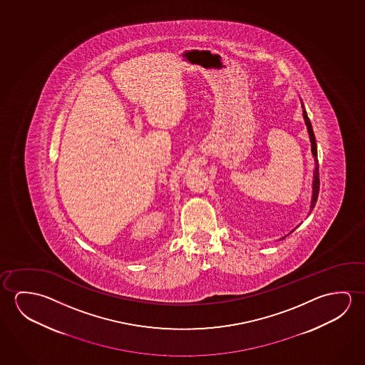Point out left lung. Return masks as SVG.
<instances>
[{"label":"left lung","mask_w":365,"mask_h":365,"mask_svg":"<svg viewBox=\"0 0 365 365\" xmlns=\"http://www.w3.org/2000/svg\"><path fill=\"white\" fill-rule=\"evenodd\" d=\"M302 108H303V118H304V123H306L307 130H308V135H309V140H311V150H312V156L313 158H314V170H313L312 182V200H311V208H309V213H311V212H312L313 210V208H314V205H316V202H317V197H319V160H317V143H316V138H314V133H313L312 124H311V120H309V118H308V115H307V111L306 109H304V105H303V103H302ZM309 213H308V215H309ZM297 227H295V228H297ZM294 230H293V231H294ZM292 232H290V233H292ZM285 237H287V236H284V237L280 238V240H284V238Z\"/></svg>","instance_id":"1"}]
</instances>
